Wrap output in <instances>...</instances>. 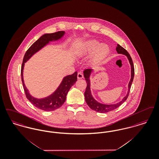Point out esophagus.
Instances as JSON below:
<instances>
[{
	"instance_id": "34e87169",
	"label": "esophagus",
	"mask_w": 159,
	"mask_h": 159,
	"mask_svg": "<svg viewBox=\"0 0 159 159\" xmlns=\"http://www.w3.org/2000/svg\"><path fill=\"white\" fill-rule=\"evenodd\" d=\"M83 75L82 73H78L77 74V79H83Z\"/></svg>"
}]
</instances>
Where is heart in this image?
Returning a JSON list of instances; mask_svg holds the SVG:
<instances>
[{
    "instance_id": "b5f03b06",
    "label": "heart",
    "mask_w": 159,
    "mask_h": 159,
    "mask_svg": "<svg viewBox=\"0 0 159 159\" xmlns=\"http://www.w3.org/2000/svg\"><path fill=\"white\" fill-rule=\"evenodd\" d=\"M110 52L109 46L106 43H101L95 40H88L81 44L77 51L76 54L77 57L82 58L89 55L92 53L91 62H97L105 58Z\"/></svg>"
}]
</instances>
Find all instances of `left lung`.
Segmentation results:
<instances>
[{
    "instance_id": "left-lung-1",
    "label": "left lung",
    "mask_w": 159,
    "mask_h": 159,
    "mask_svg": "<svg viewBox=\"0 0 159 159\" xmlns=\"http://www.w3.org/2000/svg\"><path fill=\"white\" fill-rule=\"evenodd\" d=\"M116 50L117 53H119V54H123V55H125L126 56V57L128 59L129 64L130 65V69H131V70H130L131 77H130V81L129 82L128 91L126 95L122 99L120 102H119L116 104H105L100 103V102H99L98 101H97L95 99L93 98L91 90L90 77H91V74L93 71V69L88 68V69H86L83 71V75H84V77L85 80L87 83L86 91L84 93L85 101H86L87 104L92 110H93L97 112L100 113H107V112H109L110 111H112L113 110L116 109L127 99L128 97L129 91L130 89V87H131L132 83L133 80H134V73H135L134 66L132 60L130 55L128 52V51L119 44H117V45L116 46Z\"/></svg>"
}]
</instances>
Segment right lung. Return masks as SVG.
Wrapping results in <instances>:
<instances>
[{"mask_svg": "<svg viewBox=\"0 0 159 159\" xmlns=\"http://www.w3.org/2000/svg\"><path fill=\"white\" fill-rule=\"evenodd\" d=\"M65 33V31H61L53 33H46L42 35L29 48L23 58L21 75L23 88L26 97L33 106L46 111H51L58 109L64 103L68 91L77 81V72L75 71V73L71 75L65 76L57 89L49 96L42 98H37L31 95L25 85L23 77L24 64L27 61L30 60L33 55L49 44L50 42L60 40L64 36Z\"/></svg>", "mask_w": 159, "mask_h": 159, "instance_id": "right-lung-1", "label": "right lung"}]
</instances>
